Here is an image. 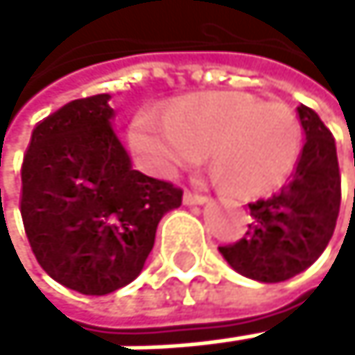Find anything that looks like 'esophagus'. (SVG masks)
<instances>
[{"mask_svg":"<svg viewBox=\"0 0 355 355\" xmlns=\"http://www.w3.org/2000/svg\"><path fill=\"white\" fill-rule=\"evenodd\" d=\"M183 202L185 204H204V202H209V196L198 193V191H185L183 193Z\"/></svg>","mask_w":355,"mask_h":355,"instance_id":"obj_1","label":"esophagus"}]
</instances>
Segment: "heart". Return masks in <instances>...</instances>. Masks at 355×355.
<instances>
[{"label":"heart","mask_w":355,"mask_h":355,"mask_svg":"<svg viewBox=\"0 0 355 355\" xmlns=\"http://www.w3.org/2000/svg\"><path fill=\"white\" fill-rule=\"evenodd\" d=\"M128 142L140 168L164 179L198 166L209 148L213 170L232 191L260 196L290 179L302 130L288 104L230 91L181 98L162 116L140 112Z\"/></svg>","instance_id":"obj_1"}]
</instances>
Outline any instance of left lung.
<instances>
[{
  "label": "left lung",
  "instance_id": "1",
  "mask_svg": "<svg viewBox=\"0 0 355 355\" xmlns=\"http://www.w3.org/2000/svg\"><path fill=\"white\" fill-rule=\"evenodd\" d=\"M304 144L292 181L279 193L249 204L245 236L219 247L236 272L279 283L306 270L328 247L340 209V172L330 130L315 110L300 104Z\"/></svg>",
  "mask_w": 355,
  "mask_h": 355
}]
</instances>
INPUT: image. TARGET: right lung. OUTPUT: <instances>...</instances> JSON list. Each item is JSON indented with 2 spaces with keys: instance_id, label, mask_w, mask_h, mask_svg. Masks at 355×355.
<instances>
[{
  "instance_id": "add662e5",
  "label": "right lung",
  "mask_w": 355,
  "mask_h": 355,
  "mask_svg": "<svg viewBox=\"0 0 355 355\" xmlns=\"http://www.w3.org/2000/svg\"><path fill=\"white\" fill-rule=\"evenodd\" d=\"M108 100L80 98L40 121L21 168V217L37 264L87 296L132 283L159 219L183 202L181 187L132 168Z\"/></svg>"
}]
</instances>
